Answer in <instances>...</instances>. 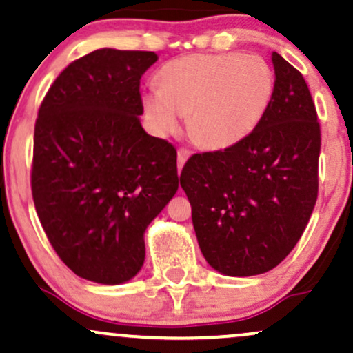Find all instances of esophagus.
<instances>
[{
    "instance_id": "1",
    "label": "esophagus",
    "mask_w": 353,
    "mask_h": 353,
    "mask_svg": "<svg viewBox=\"0 0 353 353\" xmlns=\"http://www.w3.org/2000/svg\"><path fill=\"white\" fill-rule=\"evenodd\" d=\"M189 156H190L189 149L181 148L179 151H177V164H179V169H182V165L185 164V161L189 159Z\"/></svg>"
}]
</instances>
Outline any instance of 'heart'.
Segmentation results:
<instances>
[{"instance_id": "obj_1", "label": "heart", "mask_w": 353, "mask_h": 353, "mask_svg": "<svg viewBox=\"0 0 353 353\" xmlns=\"http://www.w3.org/2000/svg\"><path fill=\"white\" fill-rule=\"evenodd\" d=\"M274 68L247 52L190 54L169 61L159 84H149L143 104L159 134H174L188 114V131L205 149H229L245 141L269 112Z\"/></svg>"}]
</instances>
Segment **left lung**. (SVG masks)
<instances>
[{"mask_svg": "<svg viewBox=\"0 0 353 353\" xmlns=\"http://www.w3.org/2000/svg\"><path fill=\"white\" fill-rule=\"evenodd\" d=\"M275 94L241 144L194 154L181 185L210 267L230 277L279 265L305 230L319 194L320 124L305 79L272 52Z\"/></svg>", "mask_w": 353, "mask_h": 353, "instance_id": "obj_1", "label": "left lung"}]
</instances>
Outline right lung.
<instances>
[{"instance_id":"right-lung-1","label":"right lung","mask_w":353,"mask_h":353,"mask_svg":"<svg viewBox=\"0 0 353 353\" xmlns=\"http://www.w3.org/2000/svg\"><path fill=\"white\" fill-rule=\"evenodd\" d=\"M152 51L104 48L72 61L34 124L31 190L58 257L116 285L144 264V230L179 188L177 151L141 125V76Z\"/></svg>"}]
</instances>
